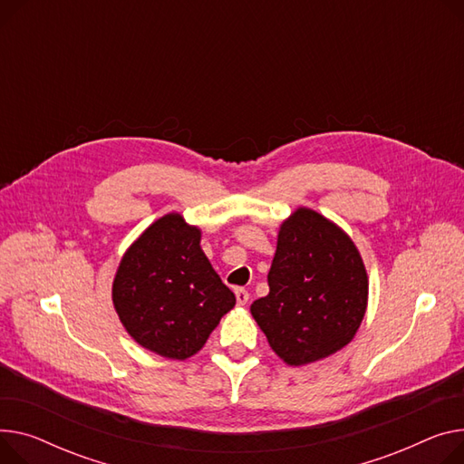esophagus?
Instances as JSON below:
<instances>
[{
  "label": "esophagus",
  "instance_id": "34e87169",
  "mask_svg": "<svg viewBox=\"0 0 464 464\" xmlns=\"http://www.w3.org/2000/svg\"><path fill=\"white\" fill-rule=\"evenodd\" d=\"M235 296H237L238 305H246V302H248V298H250V295L246 289H235Z\"/></svg>",
  "mask_w": 464,
  "mask_h": 464
}]
</instances>
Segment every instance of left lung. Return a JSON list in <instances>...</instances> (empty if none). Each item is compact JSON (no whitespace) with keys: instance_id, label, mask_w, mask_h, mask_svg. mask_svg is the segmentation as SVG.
<instances>
[{"instance_id":"1","label":"left lung","mask_w":464,"mask_h":464,"mask_svg":"<svg viewBox=\"0 0 464 464\" xmlns=\"http://www.w3.org/2000/svg\"><path fill=\"white\" fill-rule=\"evenodd\" d=\"M268 287L250 312L272 351L293 367L349 345L367 310L369 280L356 244L307 207L291 212L277 231Z\"/></svg>"}]
</instances>
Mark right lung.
<instances>
[{
    "label": "right lung",
    "mask_w": 464,
    "mask_h": 464,
    "mask_svg": "<svg viewBox=\"0 0 464 464\" xmlns=\"http://www.w3.org/2000/svg\"><path fill=\"white\" fill-rule=\"evenodd\" d=\"M199 242L198 226L164 214L129 246L113 277L121 324L138 345L169 360L199 353L237 302Z\"/></svg>",
    "instance_id": "1"
}]
</instances>
